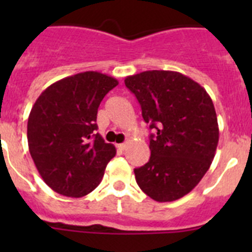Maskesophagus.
Wrapping results in <instances>:
<instances>
[{"label":"esophagus","instance_id":"esophagus-1","mask_svg":"<svg viewBox=\"0 0 252 252\" xmlns=\"http://www.w3.org/2000/svg\"><path fill=\"white\" fill-rule=\"evenodd\" d=\"M126 142H124V144H117V149H119V150H125V149H126Z\"/></svg>","mask_w":252,"mask_h":252}]
</instances>
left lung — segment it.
<instances>
[{"mask_svg": "<svg viewBox=\"0 0 252 252\" xmlns=\"http://www.w3.org/2000/svg\"><path fill=\"white\" fill-rule=\"evenodd\" d=\"M125 84L154 131L150 159L133 170L136 183L154 201H177L201 182L215 158L220 131L212 99L201 84L171 70L130 75Z\"/></svg>", "mask_w": 252, "mask_h": 252, "instance_id": "1", "label": "left lung"}]
</instances>
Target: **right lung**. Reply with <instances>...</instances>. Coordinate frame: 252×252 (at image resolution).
<instances>
[{"instance_id":"obj_1","label":"right lung","mask_w":252,"mask_h":252,"mask_svg":"<svg viewBox=\"0 0 252 252\" xmlns=\"http://www.w3.org/2000/svg\"><path fill=\"white\" fill-rule=\"evenodd\" d=\"M117 84L102 73H78L49 86L31 108L29 151L54 192L79 198L101 183L116 148L95 132V121L99 103Z\"/></svg>"}]
</instances>
